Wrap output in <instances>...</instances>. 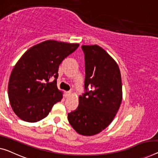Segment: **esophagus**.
<instances>
[{
    "label": "esophagus",
    "mask_w": 158,
    "mask_h": 158,
    "mask_svg": "<svg viewBox=\"0 0 158 158\" xmlns=\"http://www.w3.org/2000/svg\"><path fill=\"white\" fill-rule=\"evenodd\" d=\"M70 94H71V92L70 91H66L65 92V97H68Z\"/></svg>",
    "instance_id": "obj_1"
}]
</instances>
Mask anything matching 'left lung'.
Masks as SVG:
<instances>
[{"mask_svg":"<svg viewBox=\"0 0 158 158\" xmlns=\"http://www.w3.org/2000/svg\"><path fill=\"white\" fill-rule=\"evenodd\" d=\"M85 61L84 93L68 121L77 133L96 135L111 123L122 102V81L118 66L101 47L82 45Z\"/></svg>","mask_w":158,"mask_h":158,"instance_id":"1","label":"left lung"}]
</instances>
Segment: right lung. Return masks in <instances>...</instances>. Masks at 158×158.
<instances>
[{
  "label": "right lung",
  "instance_id": "1",
  "mask_svg": "<svg viewBox=\"0 0 158 158\" xmlns=\"http://www.w3.org/2000/svg\"><path fill=\"white\" fill-rule=\"evenodd\" d=\"M79 46L47 40L25 52L11 72L8 97L15 114L34 123L43 119L62 98L56 86L59 67Z\"/></svg>",
  "mask_w": 158,
  "mask_h": 158
}]
</instances>
